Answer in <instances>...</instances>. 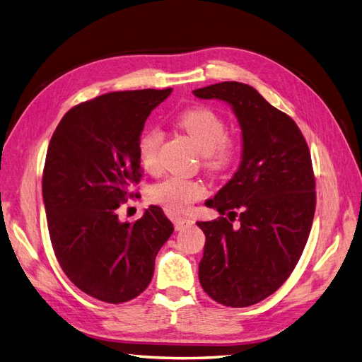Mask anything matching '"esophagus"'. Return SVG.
I'll return each instance as SVG.
<instances>
[{"label":"esophagus","instance_id":"esophagus-1","mask_svg":"<svg viewBox=\"0 0 362 362\" xmlns=\"http://www.w3.org/2000/svg\"><path fill=\"white\" fill-rule=\"evenodd\" d=\"M172 221H173V225H175V229H177V231H181V229L187 228V226L194 223L192 217H184V216H173Z\"/></svg>","mask_w":362,"mask_h":362}]
</instances>
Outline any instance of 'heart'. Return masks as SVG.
Returning <instances> with one entry per match:
<instances>
[{
  "label": "heart",
  "mask_w": 362,
  "mask_h": 362,
  "mask_svg": "<svg viewBox=\"0 0 362 362\" xmlns=\"http://www.w3.org/2000/svg\"><path fill=\"white\" fill-rule=\"evenodd\" d=\"M177 125L187 133L202 152L204 168L213 173L228 169L237 158V144L229 139L225 120L206 107H196L182 112L177 117ZM161 133L157 128L146 129L137 144V156L148 172H156L160 166L158 152ZM206 194L205 185L196 180L169 177L156 182L149 189L152 202L164 205L173 211H187Z\"/></svg>",
  "instance_id": "heart-1"
}]
</instances>
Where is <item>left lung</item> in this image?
<instances>
[{"label": "left lung", "mask_w": 362, "mask_h": 362, "mask_svg": "<svg viewBox=\"0 0 362 362\" xmlns=\"http://www.w3.org/2000/svg\"><path fill=\"white\" fill-rule=\"evenodd\" d=\"M193 93L228 103L242 128L238 170L205 202L222 216L198 226L205 234L204 291L243 308L275 293L302 255L315 211L311 154L294 120L252 86L223 81ZM235 216L238 227L232 226Z\"/></svg>", "instance_id": "left-lung-1"}]
</instances>
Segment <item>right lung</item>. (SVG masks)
Returning <instances> with one entry per match:
<instances>
[{"label":"right lung","instance_id":"obj_1","mask_svg":"<svg viewBox=\"0 0 362 362\" xmlns=\"http://www.w3.org/2000/svg\"><path fill=\"white\" fill-rule=\"evenodd\" d=\"M170 93L101 95L71 108L51 137L42 194L54 254L74 286L98 300L122 303L145 291L173 233L160 206L134 223L116 213L141 178L137 144L146 119Z\"/></svg>","mask_w":362,"mask_h":362}]
</instances>
